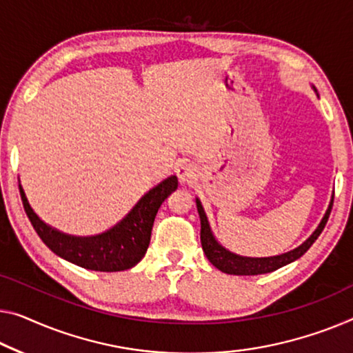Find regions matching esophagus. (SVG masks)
<instances>
[{
    "label": "esophagus",
    "mask_w": 353,
    "mask_h": 353,
    "mask_svg": "<svg viewBox=\"0 0 353 353\" xmlns=\"http://www.w3.org/2000/svg\"><path fill=\"white\" fill-rule=\"evenodd\" d=\"M177 177L181 183H192L196 179V170L190 165H183L177 170Z\"/></svg>",
    "instance_id": "34e87169"
}]
</instances>
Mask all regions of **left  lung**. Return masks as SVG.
<instances>
[{"label": "left lung", "mask_w": 353, "mask_h": 353, "mask_svg": "<svg viewBox=\"0 0 353 353\" xmlns=\"http://www.w3.org/2000/svg\"><path fill=\"white\" fill-rule=\"evenodd\" d=\"M312 88L314 92L317 93L315 87ZM333 198L334 194L331 196L327 212H325L323 219L320 220L319 227L314 230V233L309 236L301 245L294 247L293 250H288L285 254L274 255V256H243V255L234 254V252H230L228 249H225V247L215 239L201 201H199V198H194L198 214H199V220H201V245H203L204 255L208 256V260L212 263L217 270H220L222 272H227V274L256 276V274H266V272L276 271L279 268L285 266L288 263L298 260L299 256H303L309 250V247L315 243V239L319 238L320 233H322L325 228V225L328 222L331 208H333Z\"/></svg>", "instance_id": "left-lung-1"}]
</instances>
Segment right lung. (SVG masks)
Wrapping results in <instances>:
<instances>
[{"mask_svg": "<svg viewBox=\"0 0 353 353\" xmlns=\"http://www.w3.org/2000/svg\"><path fill=\"white\" fill-rule=\"evenodd\" d=\"M23 209L39 238L55 255L85 270L115 272L138 265L150 243L152 227L161 203L177 188V177L170 176L150 188L133 209L112 228L93 236H74L46 223L33 208L19 183Z\"/></svg>", "mask_w": 353, "mask_h": 353, "instance_id": "right-lung-1", "label": "right lung"}]
</instances>
